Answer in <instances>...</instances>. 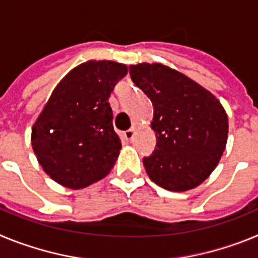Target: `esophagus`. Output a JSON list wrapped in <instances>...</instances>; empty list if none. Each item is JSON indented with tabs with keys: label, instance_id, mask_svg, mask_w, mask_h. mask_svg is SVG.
<instances>
[{
	"label": "esophagus",
	"instance_id": "1",
	"mask_svg": "<svg viewBox=\"0 0 258 258\" xmlns=\"http://www.w3.org/2000/svg\"><path fill=\"white\" fill-rule=\"evenodd\" d=\"M134 134H136V127L132 126L131 129H127L126 132H124V138L127 141H131V140H133Z\"/></svg>",
	"mask_w": 258,
	"mask_h": 258
}]
</instances>
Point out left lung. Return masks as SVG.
Listing matches in <instances>:
<instances>
[{
  "mask_svg": "<svg viewBox=\"0 0 258 258\" xmlns=\"http://www.w3.org/2000/svg\"><path fill=\"white\" fill-rule=\"evenodd\" d=\"M133 83L152 102L151 129L156 149L143 157L154 183L184 192L198 187L216 169L226 149L227 113L209 90L161 63L129 67Z\"/></svg>",
  "mask_w": 258,
  "mask_h": 258,
  "instance_id": "obj_1",
  "label": "left lung"
}]
</instances>
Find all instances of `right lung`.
<instances>
[{
	"label": "right lung",
	"mask_w": 258,
	"mask_h": 258,
	"mask_svg": "<svg viewBox=\"0 0 258 258\" xmlns=\"http://www.w3.org/2000/svg\"><path fill=\"white\" fill-rule=\"evenodd\" d=\"M126 64L88 60L55 86L32 126L31 142L44 172L56 183L88 187L115 165L121 140L113 131L108 98Z\"/></svg>",
	"instance_id": "1"
}]
</instances>
